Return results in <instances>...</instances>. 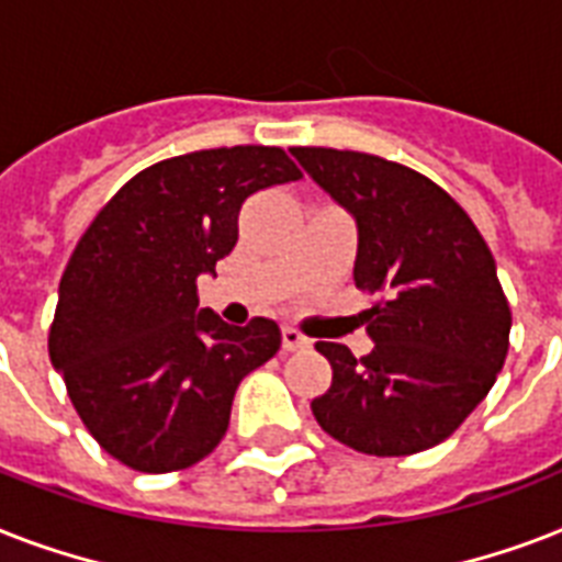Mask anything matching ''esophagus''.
I'll return each instance as SVG.
<instances>
[{
  "label": "esophagus",
  "mask_w": 562,
  "mask_h": 562,
  "mask_svg": "<svg viewBox=\"0 0 562 562\" xmlns=\"http://www.w3.org/2000/svg\"><path fill=\"white\" fill-rule=\"evenodd\" d=\"M308 344H312V341H308L303 333H297L294 326H282V350H289V352L306 350Z\"/></svg>",
  "instance_id": "34e87169"
}]
</instances>
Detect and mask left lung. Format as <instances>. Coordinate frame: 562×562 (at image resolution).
Segmentation results:
<instances>
[{
    "label": "left lung",
    "instance_id": "obj_1",
    "mask_svg": "<svg viewBox=\"0 0 562 562\" xmlns=\"http://www.w3.org/2000/svg\"><path fill=\"white\" fill-rule=\"evenodd\" d=\"M359 229L356 285L382 294L361 312L373 350L317 341L333 387L312 402L326 435L393 458L431 449L490 393L505 364L510 306L470 215L417 171L373 154L291 148Z\"/></svg>",
    "mask_w": 562,
    "mask_h": 562
}]
</instances>
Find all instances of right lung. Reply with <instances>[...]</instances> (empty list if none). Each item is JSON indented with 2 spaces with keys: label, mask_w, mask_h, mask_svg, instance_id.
I'll return each instance as SVG.
<instances>
[{
  "label": "right lung",
  "mask_w": 562,
  "mask_h": 562,
  "mask_svg": "<svg viewBox=\"0 0 562 562\" xmlns=\"http://www.w3.org/2000/svg\"><path fill=\"white\" fill-rule=\"evenodd\" d=\"M280 148L236 145L139 171L95 215L57 289L48 359L99 446L136 472L187 470L229 426L238 382L280 326L198 308V277L236 247L238 210L297 180Z\"/></svg>",
  "instance_id": "obj_1"
}]
</instances>
